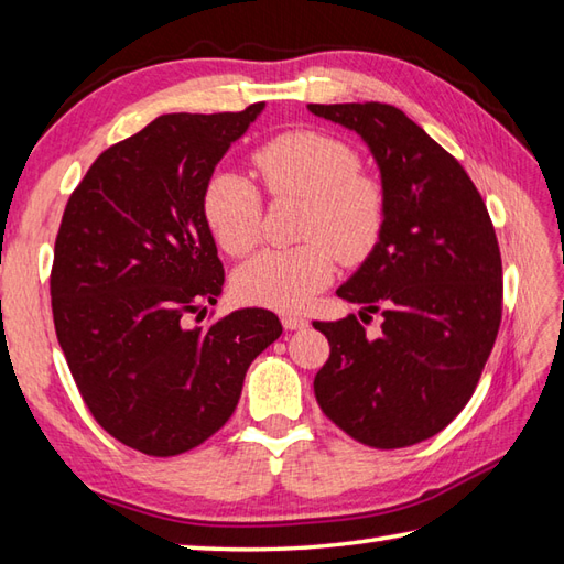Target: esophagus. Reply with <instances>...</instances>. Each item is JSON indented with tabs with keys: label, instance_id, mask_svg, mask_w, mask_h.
Segmentation results:
<instances>
[{
	"label": "esophagus",
	"instance_id": "1",
	"mask_svg": "<svg viewBox=\"0 0 564 564\" xmlns=\"http://www.w3.org/2000/svg\"><path fill=\"white\" fill-rule=\"evenodd\" d=\"M281 322H283L285 329H305L310 325V322L301 315H283Z\"/></svg>",
	"mask_w": 564,
	"mask_h": 564
}]
</instances>
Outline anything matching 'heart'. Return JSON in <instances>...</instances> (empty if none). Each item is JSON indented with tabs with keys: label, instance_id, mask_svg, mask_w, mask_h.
Masks as SVG:
<instances>
[{
	"label": "heart",
	"instance_id": "b5f03b06",
	"mask_svg": "<svg viewBox=\"0 0 564 564\" xmlns=\"http://www.w3.org/2000/svg\"><path fill=\"white\" fill-rule=\"evenodd\" d=\"M254 170L273 196L305 200L303 245L263 249L235 273L239 301L275 310H301L344 263L364 261L386 223L382 188L358 172V154L344 142L310 130L273 138L254 152ZM203 213L218 245L242 257L257 245L261 196L247 176L215 172L203 194Z\"/></svg>",
	"mask_w": 564,
	"mask_h": 564
}]
</instances>
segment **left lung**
Here are the masks:
<instances>
[{"instance_id": "left-lung-1", "label": "left lung", "mask_w": 564, "mask_h": 564, "mask_svg": "<svg viewBox=\"0 0 564 564\" xmlns=\"http://www.w3.org/2000/svg\"><path fill=\"white\" fill-rule=\"evenodd\" d=\"M364 140L380 172L386 223L337 295L380 313L313 322L329 341L315 398L373 448L414 446L473 398L501 322V257L482 196L458 160L390 104H307ZM361 310V313H364Z\"/></svg>"}]
</instances>
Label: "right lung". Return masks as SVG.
<instances>
[{"label":"right lung","instance_id":"1","mask_svg":"<svg viewBox=\"0 0 564 564\" xmlns=\"http://www.w3.org/2000/svg\"><path fill=\"white\" fill-rule=\"evenodd\" d=\"M263 106L154 118L101 152L67 200L51 275L57 341L94 419L140 453L166 458L210 438L283 332L263 307L186 325L225 281L206 184Z\"/></svg>","mask_w":564,"mask_h":564}]
</instances>
